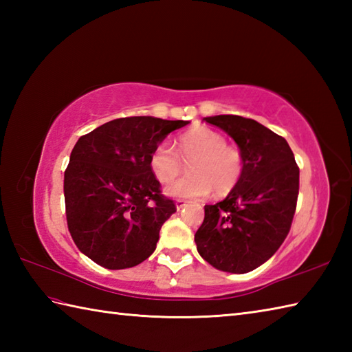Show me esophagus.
I'll use <instances>...</instances> for the list:
<instances>
[{"instance_id":"esophagus-1","label":"esophagus","mask_w":352,"mask_h":352,"mask_svg":"<svg viewBox=\"0 0 352 352\" xmlns=\"http://www.w3.org/2000/svg\"><path fill=\"white\" fill-rule=\"evenodd\" d=\"M186 206H188V203H186V201H183V199H177V201H175L177 210H182V208H184Z\"/></svg>"}]
</instances>
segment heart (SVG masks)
<instances>
[{"mask_svg":"<svg viewBox=\"0 0 352 352\" xmlns=\"http://www.w3.org/2000/svg\"><path fill=\"white\" fill-rule=\"evenodd\" d=\"M177 151L168 144L157 145L149 154V170L157 182L169 183L180 174L183 162L190 163V177L180 178L164 188V195L174 199H201L213 190L223 197L239 184L243 174L242 155L228 146L221 133L197 129L177 140Z\"/></svg>","mask_w":352,"mask_h":352,"instance_id":"heart-1","label":"heart"}]
</instances>
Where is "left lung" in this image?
<instances>
[{"mask_svg":"<svg viewBox=\"0 0 352 352\" xmlns=\"http://www.w3.org/2000/svg\"><path fill=\"white\" fill-rule=\"evenodd\" d=\"M204 121L236 142L243 174L226 198L204 206V222L195 234L197 250L219 271L251 272L274 256L289 233L300 169L286 139L254 119L216 115Z\"/></svg>","mask_w":352,"mask_h":352,"instance_id":"obj_1","label":"left lung"}]
</instances>
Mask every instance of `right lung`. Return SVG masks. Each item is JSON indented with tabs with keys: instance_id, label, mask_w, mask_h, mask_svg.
I'll return each mask as SVG.
<instances>
[{
	"instance_id": "obj_1",
	"label": "right lung",
	"mask_w": 352,
	"mask_h": 352,
	"mask_svg": "<svg viewBox=\"0 0 352 352\" xmlns=\"http://www.w3.org/2000/svg\"><path fill=\"white\" fill-rule=\"evenodd\" d=\"M189 121L154 116L121 118L85 134L65 170V206L77 248L107 269L146 260L175 204L160 193L149 154Z\"/></svg>"
}]
</instances>
